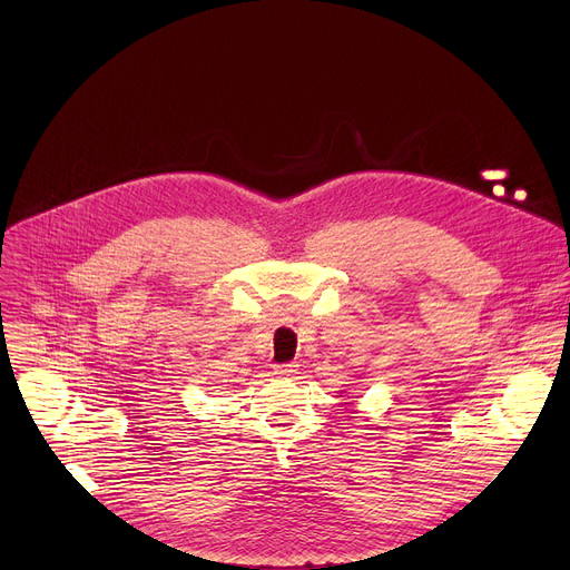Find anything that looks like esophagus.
Returning <instances> with one entry per match:
<instances>
[{"mask_svg": "<svg viewBox=\"0 0 570 570\" xmlns=\"http://www.w3.org/2000/svg\"><path fill=\"white\" fill-rule=\"evenodd\" d=\"M297 363H282V365H275V374L282 376V379H291L297 374Z\"/></svg>", "mask_w": 570, "mask_h": 570, "instance_id": "34e87169", "label": "esophagus"}]
</instances>
